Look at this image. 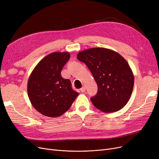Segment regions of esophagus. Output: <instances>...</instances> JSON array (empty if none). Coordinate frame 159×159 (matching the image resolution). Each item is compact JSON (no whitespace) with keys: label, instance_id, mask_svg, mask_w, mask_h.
Returning a JSON list of instances; mask_svg holds the SVG:
<instances>
[{"label":"esophagus","instance_id":"1","mask_svg":"<svg viewBox=\"0 0 159 159\" xmlns=\"http://www.w3.org/2000/svg\"><path fill=\"white\" fill-rule=\"evenodd\" d=\"M80 91L82 92H84L86 91V88L85 86H82L81 88H80Z\"/></svg>","mask_w":159,"mask_h":159}]
</instances>
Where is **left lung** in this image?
Masks as SVG:
<instances>
[{"mask_svg": "<svg viewBox=\"0 0 159 159\" xmlns=\"http://www.w3.org/2000/svg\"><path fill=\"white\" fill-rule=\"evenodd\" d=\"M77 59L90 70L98 87L93 105L103 112L118 111L129 101L134 86V75L123 57L106 48L80 51Z\"/></svg>", "mask_w": 159, "mask_h": 159, "instance_id": "1", "label": "left lung"}]
</instances>
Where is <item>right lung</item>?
Returning a JSON list of instances; mask_svg holds the SVG:
<instances>
[{"label": "right lung", "instance_id": "obj_1", "mask_svg": "<svg viewBox=\"0 0 159 159\" xmlns=\"http://www.w3.org/2000/svg\"><path fill=\"white\" fill-rule=\"evenodd\" d=\"M70 58L68 52H52L40 60L29 78L27 92L31 104L45 116H61L79 95L72 89L71 81L61 76Z\"/></svg>", "mask_w": 159, "mask_h": 159}]
</instances>
